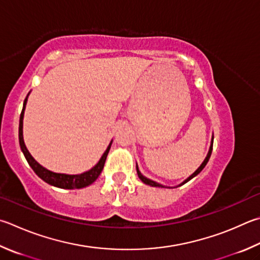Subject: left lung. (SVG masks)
Listing matches in <instances>:
<instances>
[{"instance_id":"8db88e82","label":"left lung","mask_w":260,"mask_h":260,"mask_svg":"<svg viewBox=\"0 0 260 260\" xmlns=\"http://www.w3.org/2000/svg\"><path fill=\"white\" fill-rule=\"evenodd\" d=\"M212 143H214V138H212V140H211V144H210V149H209V152H208V154H207V157H206V159L204 160V162L201 164V166L197 169V171L192 174V175L188 177L187 179H185V181H184L182 184H179L178 186H181V185H183V184H185L186 182H188L190 181V179H192L193 177L194 176H197L198 174H199L202 169L205 168V166L207 165V162H208V160H209V158H210V155H211V151H212ZM136 171H138V176H139V178L141 179V181H142L144 184H146V185H150V186H155V187H167V186H164V185H161V184H159V183H155V182H153V181H151V179H149V178H146L145 176H143L142 174H141V172L139 171V168H138V165H136Z\"/></svg>"}]
</instances>
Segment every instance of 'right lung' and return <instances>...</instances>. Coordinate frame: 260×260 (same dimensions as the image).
Returning a JSON list of instances; mask_svg holds the SVG:
<instances>
[{
    "mask_svg": "<svg viewBox=\"0 0 260 260\" xmlns=\"http://www.w3.org/2000/svg\"><path fill=\"white\" fill-rule=\"evenodd\" d=\"M27 98L25 99V102H23L22 111L20 114V119H19V144H20V148L23 155H25L26 160L29 164V166L32 168V171L40 178L43 179L50 185H53L60 188H68V190H73V188H82L85 186L91 185V184L96 181V178L100 175L103 167H105V162L107 159V155L109 153L111 143L108 146L105 153L102 154L101 159L99 160V162L94 166L92 169H89L88 172H85L83 174H78V175H67V174H60V173H53L49 171V169L44 168L43 166L36 161V160L31 157L29 151L27 150L25 142H23V136H22V120H23V114H25V108H26V102Z\"/></svg>",
    "mask_w": 260,
    "mask_h": 260,
    "instance_id": "obj_1",
    "label": "right lung"
}]
</instances>
